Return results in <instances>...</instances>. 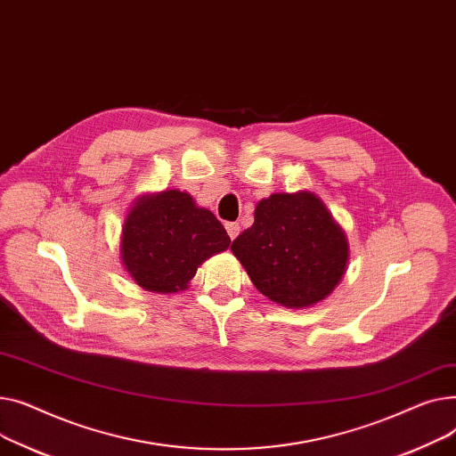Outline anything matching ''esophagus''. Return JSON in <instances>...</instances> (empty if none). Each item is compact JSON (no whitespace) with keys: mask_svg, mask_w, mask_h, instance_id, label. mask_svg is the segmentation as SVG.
<instances>
[{"mask_svg":"<svg viewBox=\"0 0 456 456\" xmlns=\"http://www.w3.org/2000/svg\"><path fill=\"white\" fill-rule=\"evenodd\" d=\"M239 230H240V226H239L237 223H226V232H228V235H230L232 240L239 235Z\"/></svg>","mask_w":456,"mask_h":456,"instance_id":"esophagus-1","label":"esophagus"}]
</instances>
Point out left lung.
<instances>
[{"label":"left lung","mask_w":456,"mask_h":456,"mask_svg":"<svg viewBox=\"0 0 456 456\" xmlns=\"http://www.w3.org/2000/svg\"><path fill=\"white\" fill-rule=\"evenodd\" d=\"M232 252L256 289L289 309L326 300L350 261L346 232L313 191L259 200L254 224L233 240Z\"/></svg>","instance_id":"left-lung-1"}]
</instances>
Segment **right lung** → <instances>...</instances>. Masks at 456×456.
Segmentation results:
<instances>
[{"mask_svg": "<svg viewBox=\"0 0 456 456\" xmlns=\"http://www.w3.org/2000/svg\"><path fill=\"white\" fill-rule=\"evenodd\" d=\"M217 217L178 190L147 193L130 206L119 240L128 276L151 292L185 290L199 266L230 247Z\"/></svg>", "mask_w": 456, "mask_h": 456, "instance_id": "1", "label": "right lung"}]
</instances>
